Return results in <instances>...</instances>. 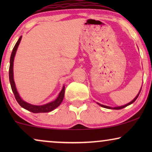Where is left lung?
I'll return each instance as SVG.
<instances>
[{
	"label": "left lung",
	"mask_w": 152,
	"mask_h": 152,
	"mask_svg": "<svg viewBox=\"0 0 152 152\" xmlns=\"http://www.w3.org/2000/svg\"><path fill=\"white\" fill-rule=\"evenodd\" d=\"M141 88H142V87H141ZM141 88H140V91H139V93H138V94L136 95V97H135V98L133 99V100L132 101V102H129L128 104H125V105H123V106H120V107H108V106H105V105H103V104H99V103H98V102H97V104L98 105H99V106H101L102 107H104V108H107V109H115V110H119V109H123V108H124V107H127V106H129V105H130V104H132V103H134L135 101H136V99L138 98V95H139V94H140V91H141Z\"/></svg>",
	"instance_id": "obj_1"
}]
</instances>
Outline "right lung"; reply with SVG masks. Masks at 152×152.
Listing matches in <instances>:
<instances>
[{
    "instance_id": "1",
    "label": "right lung",
    "mask_w": 152,
    "mask_h": 152,
    "mask_svg": "<svg viewBox=\"0 0 152 152\" xmlns=\"http://www.w3.org/2000/svg\"><path fill=\"white\" fill-rule=\"evenodd\" d=\"M22 36L20 37V38L18 39V40L16 43L14 45L13 50H12L11 57H10V69H9V78H10V84H11V88L12 90V92L14 93V96H15V98L17 101V102L19 104L20 107L23 108V109L28 110V111L32 112V113H48V112H50L53 111L56 108L59 107V106L61 104V103L63 101V99L64 97V93H65V86L64 85L63 88H62L61 91H60L59 95L54 101H52L50 102L45 104L43 105H34L31 104L30 103L26 102L24 100H23L21 97H20L19 94H18L17 89H16L15 82H14V70H13V66H14V57H15L16 50H17V48L18 47V45L21 41Z\"/></svg>"
}]
</instances>
